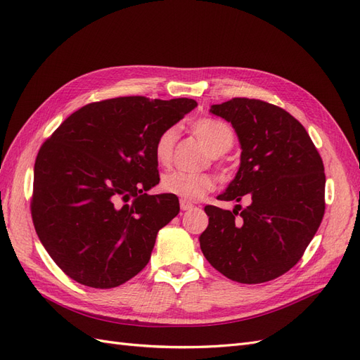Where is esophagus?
Instances as JSON below:
<instances>
[{
	"mask_svg": "<svg viewBox=\"0 0 360 360\" xmlns=\"http://www.w3.org/2000/svg\"><path fill=\"white\" fill-rule=\"evenodd\" d=\"M192 207H193V204L189 202V201H184V200L180 201V209H181V210H191Z\"/></svg>",
	"mask_w": 360,
	"mask_h": 360,
	"instance_id": "esophagus-1",
	"label": "esophagus"
}]
</instances>
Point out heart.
Here are the masks:
<instances>
[{
    "label": "heart",
    "mask_w": 360,
    "mask_h": 360,
    "mask_svg": "<svg viewBox=\"0 0 360 360\" xmlns=\"http://www.w3.org/2000/svg\"><path fill=\"white\" fill-rule=\"evenodd\" d=\"M193 132L213 156H221L231 148L234 135L231 127L219 120L202 118L193 124ZM177 141V127H168L159 135L155 144V155L159 163L165 165L171 160L174 144ZM160 189L176 195L184 201H198L213 189V180L207 174H188L172 171L163 176Z\"/></svg>",
    "instance_id": "obj_1"
}]
</instances>
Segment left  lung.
<instances>
[{"label": "left lung", "mask_w": 360, "mask_h": 360, "mask_svg": "<svg viewBox=\"0 0 360 360\" xmlns=\"http://www.w3.org/2000/svg\"><path fill=\"white\" fill-rule=\"evenodd\" d=\"M210 112L233 124L240 167L217 200H249L233 210L205 205L200 236L207 261L226 278L261 284L302 258L324 214V167L304 127L271 103L236 97Z\"/></svg>", "instance_id": "left-lung-1"}]
</instances>
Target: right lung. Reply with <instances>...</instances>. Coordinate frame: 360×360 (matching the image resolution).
Returning a JSON list of instances; mask_svg holds the SVG:
<instances>
[{
  "label": "right lung",
  "instance_id": "add662e5",
  "mask_svg": "<svg viewBox=\"0 0 360 360\" xmlns=\"http://www.w3.org/2000/svg\"><path fill=\"white\" fill-rule=\"evenodd\" d=\"M198 103L117 97L82 106L41 146L31 214L56 264L82 285L114 288L143 270L180 212L159 183L155 144Z\"/></svg>",
  "mask_w": 360,
  "mask_h": 360
}]
</instances>
